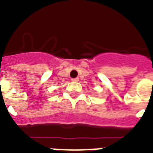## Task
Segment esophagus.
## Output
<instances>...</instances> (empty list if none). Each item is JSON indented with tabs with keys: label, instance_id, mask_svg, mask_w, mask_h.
I'll return each instance as SVG.
<instances>
[{
	"label": "esophagus",
	"instance_id": "34e87169",
	"mask_svg": "<svg viewBox=\"0 0 153 153\" xmlns=\"http://www.w3.org/2000/svg\"><path fill=\"white\" fill-rule=\"evenodd\" d=\"M72 82H79V79L78 78H75V79H71Z\"/></svg>",
	"mask_w": 153,
	"mask_h": 153
}]
</instances>
